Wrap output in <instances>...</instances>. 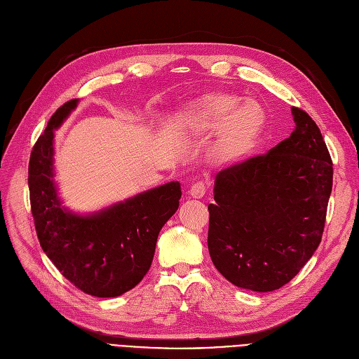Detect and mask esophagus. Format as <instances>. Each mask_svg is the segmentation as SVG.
<instances>
[{"label":"esophagus","mask_w":359,"mask_h":359,"mask_svg":"<svg viewBox=\"0 0 359 359\" xmlns=\"http://www.w3.org/2000/svg\"><path fill=\"white\" fill-rule=\"evenodd\" d=\"M205 192H207V188H205V184L202 183V182L194 183L192 188L189 189V195H191L192 198H195V199H201L202 196L205 195Z\"/></svg>","instance_id":"1"}]
</instances>
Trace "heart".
I'll return each instance as SVG.
<instances>
[{"label": "heart", "mask_w": 359, "mask_h": 359, "mask_svg": "<svg viewBox=\"0 0 359 359\" xmlns=\"http://www.w3.org/2000/svg\"><path fill=\"white\" fill-rule=\"evenodd\" d=\"M267 113L255 100L214 90L186 101L176 116V128L186 136L215 133L214 158L222 165H239L257 151L266 130Z\"/></svg>", "instance_id": "obj_1"}]
</instances>
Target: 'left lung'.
<instances>
[{"mask_svg":"<svg viewBox=\"0 0 359 359\" xmlns=\"http://www.w3.org/2000/svg\"><path fill=\"white\" fill-rule=\"evenodd\" d=\"M292 116L287 139L215 176L208 251L215 269L242 289L285 286L321 242L333 163L316 121L296 107Z\"/></svg>","mask_w":359,"mask_h":359,"instance_id":"1","label":"left lung"}]
</instances>
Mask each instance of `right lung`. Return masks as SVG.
Masks as SVG:
<instances>
[{"label":"right lung","instance_id":"right-lung-1","mask_svg":"<svg viewBox=\"0 0 359 359\" xmlns=\"http://www.w3.org/2000/svg\"><path fill=\"white\" fill-rule=\"evenodd\" d=\"M79 100L53 114L30 154L29 192L39 243L69 282L97 298L133 289L148 273L158 233L179 208L180 183L170 182L95 212L63 205L54 168V130Z\"/></svg>","mask_w":359,"mask_h":359}]
</instances>
